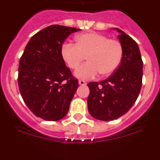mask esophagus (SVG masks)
<instances>
[{
  "mask_svg": "<svg viewBox=\"0 0 160 160\" xmlns=\"http://www.w3.org/2000/svg\"><path fill=\"white\" fill-rule=\"evenodd\" d=\"M78 84L80 85V86H85V85H87V82L85 81H83V80H79Z\"/></svg>",
  "mask_w": 160,
  "mask_h": 160,
  "instance_id": "esophagus-1",
  "label": "esophagus"
}]
</instances>
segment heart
Instances as JSON below:
<instances>
[{
	"instance_id": "heart-1",
	"label": "heart",
	"mask_w": 160,
	"mask_h": 160,
	"mask_svg": "<svg viewBox=\"0 0 160 160\" xmlns=\"http://www.w3.org/2000/svg\"><path fill=\"white\" fill-rule=\"evenodd\" d=\"M75 45L65 43L61 47V56L70 69H77L75 76L81 79L102 76H109L118 69L122 62V46L118 40L108 39L99 32H89L78 34L75 38Z\"/></svg>"
}]
</instances>
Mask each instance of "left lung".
<instances>
[{
    "mask_svg": "<svg viewBox=\"0 0 160 160\" xmlns=\"http://www.w3.org/2000/svg\"><path fill=\"white\" fill-rule=\"evenodd\" d=\"M113 29L118 32L122 46V62L108 78L88 84V111L102 121L117 119L125 114L135 102L142 87L143 63L138 44L121 29Z\"/></svg>",
    "mask_w": 160,
    "mask_h": 160,
    "instance_id": "1",
    "label": "left lung"
}]
</instances>
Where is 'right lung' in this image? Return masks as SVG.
Masks as SVG:
<instances>
[{
    "label": "right lung",
    "mask_w": 160,
    "mask_h": 160,
    "mask_svg": "<svg viewBox=\"0 0 160 160\" xmlns=\"http://www.w3.org/2000/svg\"><path fill=\"white\" fill-rule=\"evenodd\" d=\"M79 30L50 25L33 35L25 46L18 67V87L37 117L58 121L68 113L78 82L62 58L61 47L69 35Z\"/></svg>",
    "instance_id": "right-lung-1"
}]
</instances>
